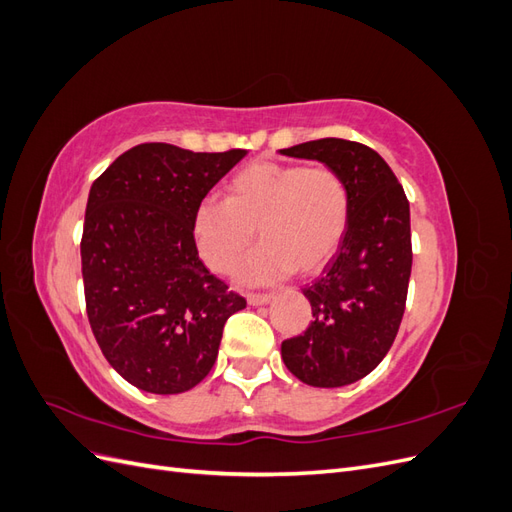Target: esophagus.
<instances>
[{
    "label": "esophagus",
    "instance_id": "esophagus-1",
    "mask_svg": "<svg viewBox=\"0 0 512 512\" xmlns=\"http://www.w3.org/2000/svg\"><path fill=\"white\" fill-rule=\"evenodd\" d=\"M273 299L271 292H247V303L250 305H265Z\"/></svg>",
    "mask_w": 512,
    "mask_h": 512
}]
</instances>
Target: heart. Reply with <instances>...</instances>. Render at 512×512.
<instances>
[{"label": "heart", "instance_id": "1", "mask_svg": "<svg viewBox=\"0 0 512 512\" xmlns=\"http://www.w3.org/2000/svg\"><path fill=\"white\" fill-rule=\"evenodd\" d=\"M350 190L331 166L256 162L230 179L226 200L207 198L194 213L200 258L213 271L232 269L256 241H265L241 267L260 284L297 269L320 271L335 256L350 224Z\"/></svg>", "mask_w": 512, "mask_h": 512}]
</instances>
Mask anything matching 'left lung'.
<instances>
[{"label": "left lung", "instance_id": "left-lung-1", "mask_svg": "<svg viewBox=\"0 0 512 512\" xmlns=\"http://www.w3.org/2000/svg\"><path fill=\"white\" fill-rule=\"evenodd\" d=\"M284 156L335 168L350 190V224L335 256L303 288L312 322L284 339L282 359L309 386H346L367 376L391 350L404 318L412 271L410 203L378 153L344 138L282 149Z\"/></svg>", "mask_w": 512, "mask_h": 512}]
</instances>
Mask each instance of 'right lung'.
<instances>
[{
  "instance_id": "1",
  "label": "right lung",
  "mask_w": 512,
  "mask_h": 512,
  "mask_svg": "<svg viewBox=\"0 0 512 512\" xmlns=\"http://www.w3.org/2000/svg\"><path fill=\"white\" fill-rule=\"evenodd\" d=\"M245 149H128L94 181L81 262L87 318L106 361L136 389L190 391L215 359L239 292L198 258L194 213Z\"/></svg>"
}]
</instances>
